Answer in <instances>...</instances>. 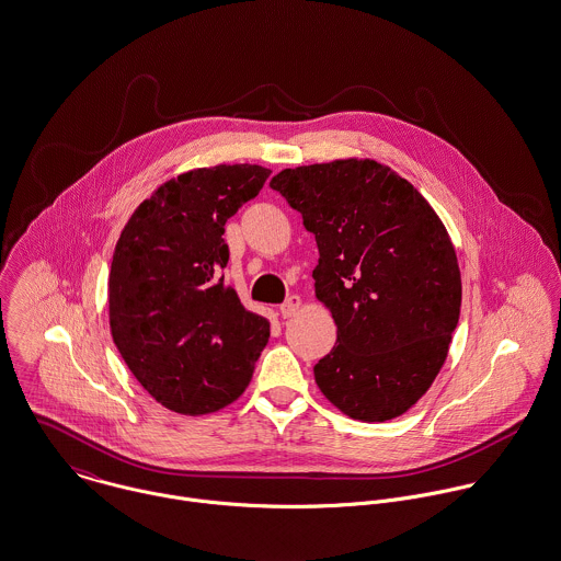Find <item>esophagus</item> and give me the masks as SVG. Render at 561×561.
<instances>
[{
  "label": "esophagus",
  "instance_id": "34e87169",
  "mask_svg": "<svg viewBox=\"0 0 561 561\" xmlns=\"http://www.w3.org/2000/svg\"><path fill=\"white\" fill-rule=\"evenodd\" d=\"M299 310H301V297H297V295L288 297V299H286V304L279 308L284 318H293V316H295Z\"/></svg>",
  "mask_w": 561,
  "mask_h": 561
}]
</instances>
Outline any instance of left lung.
Masks as SVG:
<instances>
[{"label":"left lung","mask_w":561,"mask_h":561,"mask_svg":"<svg viewBox=\"0 0 561 561\" xmlns=\"http://www.w3.org/2000/svg\"><path fill=\"white\" fill-rule=\"evenodd\" d=\"M271 187L316 237V299L337 342L313 366L324 398L359 422L407 413L435 382L460 316V268L428 199L374 159L282 170Z\"/></svg>","instance_id":"1"}]
</instances>
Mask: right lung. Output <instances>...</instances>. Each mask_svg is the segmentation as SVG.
Masks as SVG:
<instances>
[{
    "mask_svg": "<svg viewBox=\"0 0 561 561\" xmlns=\"http://www.w3.org/2000/svg\"><path fill=\"white\" fill-rule=\"evenodd\" d=\"M271 170L237 163L170 179L126 221L110 271V327L128 370L165 409L206 415L250 385L271 322L243 308L221 268L226 221Z\"/></svg>",
    "mask_w": 561,
    "mask_h": 561,
    "instance_id": "add662e5",
    "label": "right lung"
}]
</instances>
